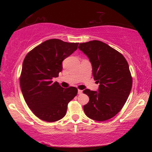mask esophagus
I'll use <instances>...</instances> for the list:
<instances>
[{
    "label": "esophagus",
    "instance_id": "1",
    "mask_svg": "<svg viewBox=\"0 0 152 152\" xmlns=\"http://www.w3.org/2000/svg\"><path fill=\"white\" fill-rule=\"evenodd\" d=\"M78 94H82V90L78 89Z\"/></svg>",
    "mask_w": 152,
    "mask_h": 152
}]
</instances>
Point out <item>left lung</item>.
I'll list each match as a JSON object with an SVG mask.
<instances>
[{
  "label": "left lung",
  "instance_id": "left-lung-1",
  "mask_svg": "<svg viewBox=\"0 0 152 152\" xmlns=\"http://www.w3.org/2000/svg\"><path fill=\"white\" fill-rule=\"evenodd\" d=\"M78 48L88 56L92 75L99 83V92L89 89L84 111L90 119L104 121L115 116L124 106L132 87V76L127 60L121 53L98 40L80 43Z\"/></svg>",
  "mask_w": 152,
  "mask_h": 152
}]
</instances>
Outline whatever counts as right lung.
<instances>
[{"mask_svg":"<svg viewBox=\"0 0 152 152\" xmlns=\"http://www.w3.org/2000/svg\"><path fill=\"white\" fill-rule=\"evenodd\" d=\"M79 43L58 39L45 41L24 59L20 86L27 106L36 117L55 122L65 116L69 102L78 93L76 87L64 88L53 78L62 70V61L78 48Z\"/></svg>","mask_w":152,"mask_h":152,"instance_id":"obj_1","label":"right lung"}]
</instances>
